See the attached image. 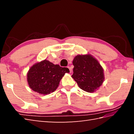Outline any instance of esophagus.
Instances as JSON below:
<instances>
[{"instance_id": "esophagus-1", "label": "esophagus", "mask_w": 134, "mask_h": 134, "mask_svg": "<svg viewBox=\"0 0 134 134\" xmlns=\"http://www.w3.org/2000/svg\"><path fill=\"white\" fill-rule=\"evenodd\" d=\"M67 68H69V70H70V72L71 73V72H72V69H71V68L70 66H68Z\"/></svg>"}]
</instances>
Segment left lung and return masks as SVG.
<instances>
[{
  "label": "left lung",
  "mask_w": 134,
  "mask_h": 134,
  "mask_svg": "<svg viewBox=\"0 0 134 134\" xmlns=\"http://www.w3.org/2000/svg\"><path fill=\"white\" fill-rule=\"evenodd\" d=\"M72 78L81 89L89 93L98 90L104 81V70L97 60L89 54L76 56L72 61Z\"/></svg>",
  "instance_id": "8db88e82"
}]
</instances>
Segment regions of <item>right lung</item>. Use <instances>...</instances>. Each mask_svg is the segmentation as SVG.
<instances>
[{
	"mask_svg": "<svg viewBox=\"0 0 134 134\" xmlns=\"http://www.w3.org/2000/svg\"><path fill=\"white\" fill-rule=\"evenodd\" d=\"M69 72L68 68L54 64L45 59L30 68L27 74V80L33 91L46 95L55 92L65 73Z\"/></svg>",
	"mask_w": 134,
	"mask_h": 134,
	"instance_id": "right-lung-1",
	"label": "right lung"
}]
</instances>
